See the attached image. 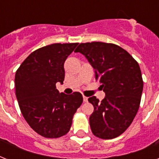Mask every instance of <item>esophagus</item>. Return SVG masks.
Instances as JSON below:
<instances>
[{"instance_id": "1", "label": "esophagus", "mask_w": 159, "mask_h": 159, "mask_svg": "<svg viewBox=\"0 0 159 159\" xmlns=\"http://www.w3.org/2000/svg\"><path fill=\"white\" fill-rule=\"evenodd\" d=\"M83 101H84L85 102H87V101H88V97H85V96H83Z\"/></svg>"}]
</instances>
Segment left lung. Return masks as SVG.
Segmentation results:
<instances>
[{"instance_id": "left-lung-1", "label": "left lung", "mask_w": 159, "mask_h": 159, "mask_svg": "<svg viewBox=\"0 0 159 159\" xmlns=\"http://www.w3.org/2000/svg\"><path fill=\"white\" fill-rule=\"evenodd\" d=\"M75 52L87 57L106 93L102 102L96 97L88 98L94 106L89 118L92 133L103 139L116 138L130 125L139 108L143 87L139 65L114 43H82Z\"/></svg>"}]
</instances>
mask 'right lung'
I'll return each instance as SVG.
<instances>
[{"mask_svg":"<svg viewBox=\"0 0 159 159\" xmlns=\"http://www.w3.org/2000/svg\"><path fill=\"white\" fill-rule=\"evenodd\" d=\"M78 44L53 43L34 51L16 72V95L29 125L43 137L56 139L70 130L72 118L83 102L82 94L59 93L64 62Z\"/></svg>","mask_w":159,"mask_h":159,"instance_id":"obj_1","label":"right lung"}]
</instances>
